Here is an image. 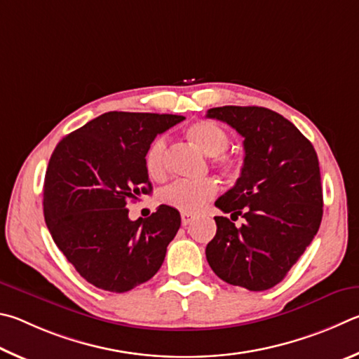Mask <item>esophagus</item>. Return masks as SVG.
<instances>
[{"label": "esophagus", "mask_w": 359, "mask_h": 359, "mask_svg": "<svg viewBox=\"0 0 359 359\" xmlns=\"http://www.w3.org/2000/svg\"><path fill=\"white\" fill-rule=\"evenodd\" d=\"M192 221H194V216L186 215V212H183V215H181V224H183L184 227H186V225H189Z\"/></svg>", "instance_id": "34e87169"}]
</instances>
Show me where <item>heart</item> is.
Returning a JSON list of instances; mask_svg holds the SVG:
<instances>
[{"mask_svg":"<svg viewBox=\"0 0 359 359\" xmlns=\"http://www.w3.org/2000/svg\"><path fill=\"white\" fill-rule=\"evenodd\" d=\"M186 135L203 154L212 157V163L225 175H238L243 168V159L235 153H229L230 137L221 126L202 119L191 124ZM167 138L156 137L144 153V168L149 178L162 180L167 175ZM219 184L216 180L176 181L161 194V202L186 215H197L206 203L217 196Z\"/></svg>","mask_w":359,"mask_h":359,"instance_id":"obj_1","label":"heart"}]
</instances>
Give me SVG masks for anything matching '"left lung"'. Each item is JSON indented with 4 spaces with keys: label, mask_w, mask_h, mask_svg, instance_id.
<instances>
[{
    "label": "left lung",
    "mask_w": 359,
    "mask_h": 359,
    "mask_svg": "<svg viewBox=\"0 0 359 359\" xmlns=\"http://www.w3.org/2000/svg\"><path fill=\"white\" fill-rule=\"evenodd\" d=\"M244 137V163L236 184L216 200L241 227L216 216L206 260L217 278L263 292L285 278L317 235L323 216L318 157L297 126L265 107L210 109Z\"/></svg>",
    "instance_id": "left-lung-1"
}]
</instances>
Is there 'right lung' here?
Returning a JSON list of instances; mask_svg holds the SVG:
<instances>
[{"instance_id":"1","label":"right lung","mask_w":359,"mask_h":359,"mask_svg":"<svg viewBox=\"0 0 359 359\" xmlns=\"http://www.w3.org/2000/svg\"><path fill=\"white\" fill-rule=\"evenodd\" d=\"M184 116L109 111L56 144L43 180L50 235L86 282L124 293L159 271L181 225L178 210L161 205L130 221L128 205L153 191L144 153L156 135Z\"/></svg>"}]
</instances>
